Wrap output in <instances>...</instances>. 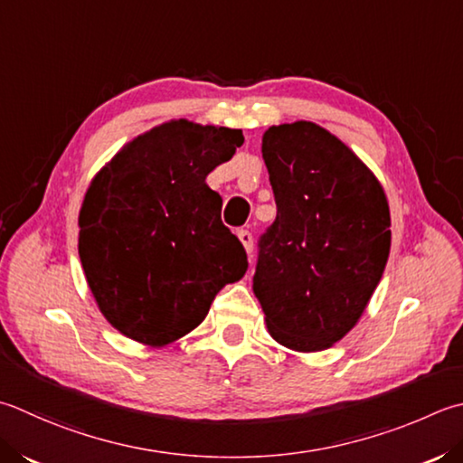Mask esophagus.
<instances>
[{
	"label": "esophagus",
	"mask_w": 463,
	"mask_h": 463,
	"mask_svg": "<svg viewBox=\"0 0 463 463\" xmlns=\"http://www.w3.org/2000/svg\"><path fill=\"white\" fill-rule=\"evenodd\" d=\"M237 237L242 242L244 250L249 252V257H252V234L247 229H241V231H237Z\"/></svg>",
	"instance_id": "obj_1"
}]
</instances>
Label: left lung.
I'll return each mask as SVG.
<instances>
[{"label":"left lung","mask_w":463,"mask_h":463,"mask_svg":"<svg viewBox=\"0 0 463 463\" xmlns=\"http://www.w3.org/2000/svg\"><path fill=\"white\" fill-rule=\"evenodd\" d=\"M262 158L277 219L259 241L252 291L277 343L329 349L382 280L392 247L387 196L357 154L313 122L270 126Z\"/></svg>","instance_id":"left-lung-1"}]
</instances>
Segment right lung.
Segmentation results:
<instances>
[{"instance_id":"1","label":"right lung","mask_w":463,"mask_h":463,"mask_svg":"<svg viewBox=\"0 0 463 463\" xmlns=\"http://www.w3.org/2000/svg\"><path fill=\"white\" fill-rule=\"evenodd\" d=\"M241 130L184 118L156 126L94 176L78 252L106 321L165 347L204 321L216 293L249 269L206 176L242 146Z\"/></svg>"}]
</instances>
